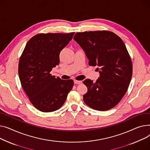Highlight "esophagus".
<instances>
[{
  "instance_id": "esophagus-1",
  "label": "esophagus",
  "mask_w": 150,
  "mask_h": 150,
  "mask_svg": "<svg viewBox=\"0 0 150 150\" xmlns=\"http://www.w3.org/2000/svg\"><path fill=\"white\" fill-rule=\"evenodd\" d=\"M74 83L75 84L79 85V84H81V83H82V81H76V80H75V81H74Z\"/></svg>"
}]
</instances>
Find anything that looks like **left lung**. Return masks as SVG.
I'll return each mask as SVG.
<instances>
[{
    "label": "left lung",
    "instance_id": "1",
    "mask_svg": "<svg viewBox=\"0 0 150 150\" xmlns=\"http://www.w3.org/2000/svg\"><path fill=\"white\" fill-rule=\"evenodd\" d=\"M73 39L85 51L89 65L100 68L96 82L83 81L88 88L83 101L96 110L111 109L125 94L133 74L125 43L115 33L105 30L77 33Z\"/></svg>",
    "mask_w": 150,
    "mask_h": 150
}]
</instances>
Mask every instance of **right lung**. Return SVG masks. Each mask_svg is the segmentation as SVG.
Returning <instances> with one entry per match:
<instances>
[{
	"label": "right lung",
	"instance_id": "obj_1",
	"mask_svg": "<svg viewBox=\"0 0 150 150\" xmlns=\"http://www.w3.org/2000/svg\"><path fill=\"white\" fill-rule=\"evenodd\" d=\"M74 33H40L26 43L21 56L18 72L24 91L34 107L42 112L59 109L74 82L56 78L50 72L59 64V54Z\"/></svg>",
	"mask_w": 150,
	"mask_h": 150
}]
</instances>
